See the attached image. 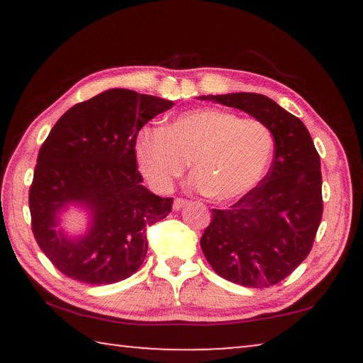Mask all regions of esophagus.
Masks as SVG:
<instances>
[{
    "label": "esophagus",
    "instance_id": "obj_1",
    "mask_svg": "<svg viewBox=\"0 0 363 363\" xmlns=\"http://www.w3.org/2000/svg\"><path fill=\"white\" fill-rule=\"evenodd\" d=\"M187 203H189V201L184 200V199H174L173 208H174V210H181V208H184Z\"/></svg>",
    "mask_w": 363,
    "mask_h": 363
}]
</instances>
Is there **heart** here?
<instances>
[{"label":"heart","mask_w":363,"mask_h":363,"mask_svg":"<svg viewBox=\"0 0 363 363\" xmlns=\"http://www.w3.org/2000/svg\"><path fill=\"white\" fill-rule=\"evenodd\" d=\"M136 158L153 189L168 192L192 162L194 184L213 200L240 199L269 168L274 138L256 118L203 107L174 116L164 128H144L136 138Z\"/></svg>","instance_id":"b5f03b06"}]
</instances>
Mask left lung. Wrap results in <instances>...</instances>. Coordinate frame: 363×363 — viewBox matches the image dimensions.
<instances>
[{
    "label": "left lung",
    "mask_w": 363,
    "mask_h": 363,
    "mask_svg": "<svg viewBox=\"0 0 363 363\" xmlns=\"http://www.w3.org/2000/svg\"><path fill=\"white\" fill-rule=\"evenodd\" d=\"M240 108L274 136L267 174L229 210H211L200 238L206 261L220 277L248 288L272 286L311 253L323 213L320 157L298 116L267 96H203Z\"/></svg>",
    "instance_id": "1"
}]
</instances>
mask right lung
Wrapping results in <instances>:
<instances>
[{
	"label": "right lung",
	"instance_id": "right-lung-1",
	"mask_svg": "<svg viewBox=\"0 0 363 363\" xmlns=\"http://www.w3.org/2000/svg\"><path fill=\"white\" fill-rule=\"evenodd\" d=\"M173 102L131 89H108L75 104L43 143L28 206L35 240L54 267L91 285L125 280L147 255L145 227L167 218L173 199L143 186L136 138L147 121ZM70 201L94 211L90 233L77 242L55 230Z\"/></svg>",
	"mask_w": 363,
	"mask_h": 363
}]
</instances>
